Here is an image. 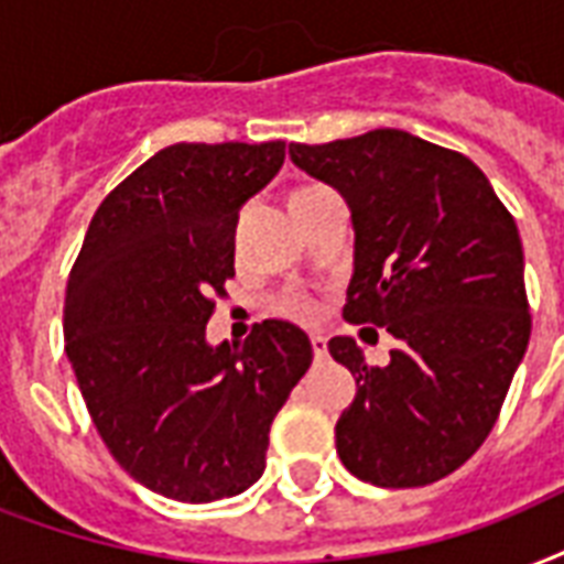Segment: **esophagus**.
<instances>
[{"label": "esophagus", "instance_id": "1", "mask_svg": "<svg viewBox=\"0 0 564 564\" xmlns=\"http://www.w3.org/2000/svg\"><path fill=\"white\" fill-rule=\"evenodd\" d=\"M311 346H313V355H316V358H325V355H328V337H322V334H311Z\"/></svg>", "mask_w": 564, "mask_h": 564}]
</instances>
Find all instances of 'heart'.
I'll return each instance as SVG.
<instances>
[{"label":"heart","instance_id":"b5f03b06","mask_svg":"<svg viewBox=\"0 0 564 564\" xmlns=\"http://www.w3.org/2000/svg\"><path fill=\"white\" fill-rule=\"evenodd\" d=\"M286 311L301 316V319H313V316H316V304H313L311 299H292L290 304H286Z\"/></svg>","mask_w":564,"mask_h":564}]
</instances>
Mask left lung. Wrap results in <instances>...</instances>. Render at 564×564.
<instances>
[{
	"instance_id": "left-lung-1",
	"label": "left lung",
	"mask_w": 564,
	"mask_h": 564,
	"mask_svg": "<svg viewBox=\"0 0 564 564\" xmlns=\"http://www.w3.org/2000/svg\"><path fill=\"white\" fill-rule=\"evenodd\" d=\"M290 159L349 204L343 316L399 339L387 367H367L351 337L328 343L358 376L339 462L378 488L437 482L482 446L527 355L518 225L470 159L402 129L290 144Z\"/></svg>"
}]
</instances>
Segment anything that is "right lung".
Here are the masks:
<instances>
[{"instance_id":"add662e5","label":"right lung","mask_w":564,"mask_h":564,"mask_svg":"<svg viewBox=\"0 0 564 564\" xmlns=\"http://www.w3.org/2000/svg\"><path fill=\"white\" fill-rule=\"evenodd\" d=\"M286 144H171L94 213L64 295L67 358L102 444L150 491L213 502L265 470L269 429L311 369L307 334L253 325L206 343L234 278L236 221L281 171Z\"/></svg>"}]
</instances>
